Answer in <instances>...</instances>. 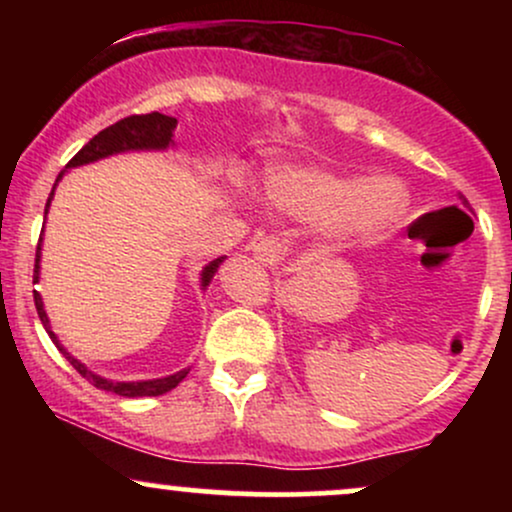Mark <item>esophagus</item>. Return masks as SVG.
I'll return each instance as SVG.
<instances>
[{
  "mask_svg": "<svg viewBox=\"0 0 512 512\" xmlns=\"http://www.w3.org/2000/svg\"><path fill=\"white\" fill-rule=\"evenodd\" d=\"M252 255H255L262 264H267V267H274L276 262L284 260L286 245L279 236H262L252 243Z\"/></svg>",
  "mask_w": 512,
  "mask_h": 512,
  "instance_id": "34e87169",
  "label": "esophagus"
}]
</instances>
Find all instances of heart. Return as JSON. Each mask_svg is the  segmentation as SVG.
Wrapping results in <instances>:
<instances>
[{
    "mask_svg": "<svg viewBox=\"0 0 512 512\" xmlns=\"http://www.w3.org/2000/svg\"><path fill=\"white\" fill-rule=\"evenodd\" d=\"M267 199L301 219H325L344 233L383 228L402 214L407 195L395 180L356 182L320 168H269L264 175Z\"/></svg>",
    "mask_w": 512,
    "mask_h": 512,
    "instance_id": "obj_1",
    "label": "heart"
}]
</instances>
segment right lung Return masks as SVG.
I'll use <instances>...</instances> for the list:
<instances>
[{"label": "right lung", "instance_id": "1", "mask_svg": "<svg viewBox=\"0 0 512 512\" xmlns=\"http://www.w3.org/2000/svg\"><path fill=\"white\" fill-rule=\"evenodd\" d=\"M175 125H178V120H175V117H170V115H163V113L129 115V117H125V120H117L115 125L105 127L103 132H98L96 137H93L88 144H84V149H81L79 154H76L72 161L67 163V168L84 166V163H91V161H98V158L120 154V151L166 149V146L173 142ZM62 173H64V170H62ZM62 173L57 175V180L62 178ZM55 185H57V182H55ZM52 195H55V187H52V192L48 197V207H50ZM45 214H48V209H45ZM40 240H43V238H40ZM40 240H38V250H35L33 284L38 281V269H40ZM221 262H223V257H219V260H214L211 264H207V267H204L202 286H209V281L214 279L216 269H219ZM33 301H35V310H38L40 322H43V327L48 330L50 339L55 342L57 349H60L62 354L67 356V361L72 363L76 373H79L81 378H86L93 387H98V390L115 392V395H120V397H158V395H163V392H170L173 387H178L182 380H185V375L190 373V370H180V373L168 375V378L144 380V383H113V380H105V378H101V375H93L91 370H86L84 363H79L74 356H69L67 351H64V346L57 342L55 332L50 330V320H48V315H45L43 298H40L38 291H33Z\"/></svg>", "mask_w": 512, "mask_h": 512}]
</instances>
